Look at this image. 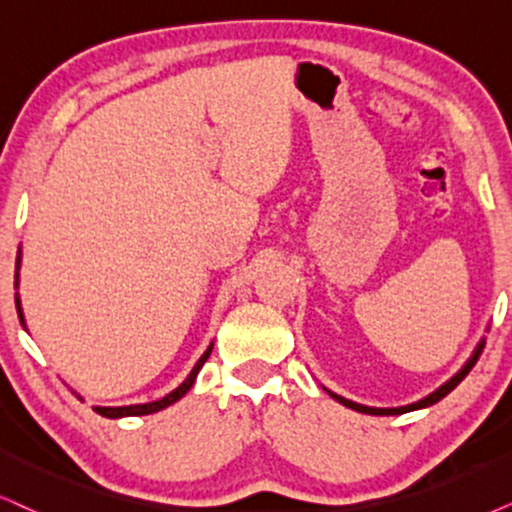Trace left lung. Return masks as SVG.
<instances>
[{
    "mask_svg": "<svg viewBox=\"0 0 512 512\" xmlns=\"http://www.w3.org/2000/svg\"><path fill=\"white\" fill-rule=\"evenodd\" d=\"M482 349H484V342L480 347L475 349V354H472L470 357V361L468 364H465L461 371H458L454 378L449 380V383H444L442 387H439L437 392H432L430 397H425V399H420V401H416V404H409V406H399V409H368V406H361V404H354V401H349V399H342V397H338V394H333L331 392V397H335L340 401V404H345V406H349V409H354V411H359V413H371V416H399V413H406V411H416V409H425V406H432V404H437L439 399H444L446 394H449L451 390H454V387L461 383V380L465 378V375H468L470 371H472V366L477 364V359H480V354H482Z\"/></svg>",
    "mask_w": 512,
    "mask_h": 512,
    "instance_id": "left-lung-1",
    "label": "left lung"
}]
</instances>
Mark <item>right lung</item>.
<instances>
[{
	"instance_id": "obj_1",
	"label": "right lung",
	"mask_w": 512,
	"mask_h": 512,
	"mask_svg": "<svg viewBox=\"0 0 512 512\" xmlns=\"http://www.w3.org/2000/svg\"><path fill=\"white\" fill-rule=\"evenodd\" d=\"M18 264H21V250H18V260H16V276H18ZM16 307H18V316H21V321H23V314H21V304H18V300H16ZM210 352H212V347H208V352H205L203 357L198 359V364L193 366V371L189 373V378H186L184 383H181V385L177 387V390H172L170 394H167V397L158 399V401H151V404H137V406H94V411L99 413V416H106V418H122V416H146V413L163 411L165 406L174 404V401L181 399V397H184L186 392L191 390L193 380H196L198 371H200V368H203L205 361H208Z\"/></svg>"
}]
</instances>
